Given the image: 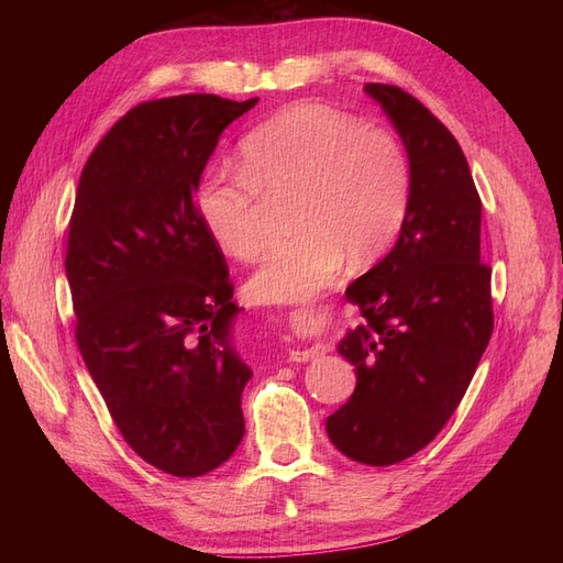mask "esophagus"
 <instances>
[{"mask_svg": "<svg viewBox=\"0 0 563 563\" xmlns=\"http://www.w3.org/2000/svg\"><path fill=\"white\" fill-rule=\"evenodd\" d=\"M321 354H323V347L312 345V347H305V350H291V352H288V360H291V362H312Z\"/></svg>", "mask_w": 563, "mask_h": 563, "instance_id": "1", "label": "esophagus"}]
</instances>
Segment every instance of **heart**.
<instances>
[{"label": "heart", "instance_id": "1", "mask_svg": "<svg viewBox=\"0 0 563 563\" xmlns=\"http://www.w3.org/2000/svg\"><path fill=\"white\" fill-rule=\"evenodd\" d=\"M242 172L199 185L197 213L213 244L251 261L267 242L269 199L296 192L291 240L275 244L246 282L255 302L314 298L345 265L371 263L399 236L411 199V164L395 133L340 110L291 106L244 135Z\"/></svg>", "mask_w": 563, "mask_h": 563}]
</instances>
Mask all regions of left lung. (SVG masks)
Returning <instances> with one entry per match:
<instances>
[{
  "instance_id": "obj_1",
  "label": "left lung",
  "mask_w": 563,
  "mask_h": 563,
  "mask_svg": "<svg viewBox=\"0 0 563 563\" xmlns=\"http://www.w3.org/2000/svg\"><path fill=\"white\" fill-rule=\"evenodd\" d=\"M364 91L406 147L411 199L395 249L345 291L366 321L335 347L356 387L327 432L340 453L385 467L428 446L465 397L493 331L490 267L479 263L482 199L453 133L399 87Z\"/></svg>"
}]
</instances>
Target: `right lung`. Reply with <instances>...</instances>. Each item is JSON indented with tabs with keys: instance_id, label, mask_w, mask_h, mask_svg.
Instances as JSON below:
<instances>
[{
	"instance_id": "obj_1",
	"label": "right lung",
	"mask_w": 563,
	"mask_h": 563,
	"mask_svg": "<svg viewBox=\"0 0 563 563\" xmlns=\"http://www.w3.org/2000/svg\"><path fill=\"white\" fill-rule=\"evenodd\" d=\"M255 103L187 93L133 108L77 187L65 258L77 345L126 444L174 476L220 467L244 439L253 371L195 195L220 133Z\"/></svg>"
}]
</instances>
